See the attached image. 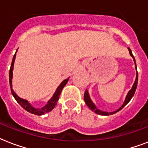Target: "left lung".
Listing matches in <instances>:
<instances>
[{
	"instance_id": "left-lung-1",
	"label": "left lung",
	"mask_w": 148,
	"mask_h": 148,
	"mask_svg": "<svg viewBox=\"0 0 148 148\" xmlns=\"http://www.w3.org/2000/svg\"><path fill=\"white\" fill-rule=\"evenodd\" d=\"M128 50H129V52H130V54H131V56L134 58V63H135V65H136L135 59H134V57L133 53H132V51H131V50L130 49V48H128ZM135 67H136V69H137V65H136ZM138 71H137V77H136L135 82H134V85H133V87H132V88H131V90L129 91L128 94H127V95L126 99H125V101H124V103H123V105H122L121 107V108L118 109V110H116V111H114V112L108 113V112H104V111H102V110H98V109H97V108L95 107V105L94 104V103H93L92 101H90V97H89V95H88V90H86L85 93H84V101H85L86 104L88 106V108H90L91 110H93V111H95V112L96 113V114H97L111 115V114H115V113L117 112V111H119V110H121L122 108H124V106L126 105L127 103H128L129 101H131V99L133 97L134 95V93H135L136 89H137V86H138Z\"/></svg>"
}]
</instances>
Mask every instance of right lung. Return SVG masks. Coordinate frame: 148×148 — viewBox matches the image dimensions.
I'll list each match as a JSON object with an SVG mask.
<instances>
[{
  "label": "right lung",
  "instance_id": "add662e5",
  "mask_svg": "<svg viewBox=\"0 0 148 148\" xmlns=\"http://www.w3.org/2000/svg\"><path fill=\"white\" fill-rule=\"evenodd\" d=\"M15 57H16V53L13 57V60L12 62H11V65H10V73H9V82H10V90H11V94L13 95L14 97L15 98V100L17 101V102L19 103L20 105L21 106L22 108L25 109L27 111L31 113V114H34L36 115H42L45 114L46 113L49 112L51 110H53L54 107L57 104V102H58V99H59V97H60V95L61 91H62L63 88L66 85V84L67 83V81L69 80V78L65 79L64 81H62V83L60 84V86L58 87L56 92L54 93V95H53V97H51V99L50 100L46 105L42 108H39V109H36V108H33L32 106L30 104V103H28V101H26V100H24V99L20 98L18 96H17L14 92V90H12V75H13V68H14V63L15 60Z\"/></svg>",
  "mask_w": 148,
  "mask_h": 148
}]
</instances>
